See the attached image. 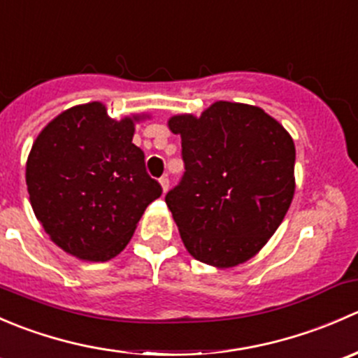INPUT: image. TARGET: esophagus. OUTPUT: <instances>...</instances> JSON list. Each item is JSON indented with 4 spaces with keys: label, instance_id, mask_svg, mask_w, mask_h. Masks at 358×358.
<instances>
[{
    "label": "esophagus",
    "instance_id": "obj_1",
    "mask_svg": "<svg viewBox=\"0 0 358 358\" xmlns=\"http://www.w3.org/2000/svg\"><path fill=\"white\" fill-rule=\"evenodd\" d=\"M159 183H161L162 194H166V192H168V189H169V180H168V176H162V178L159 180Z\"/></svg>",
    "mask_w": 358,
    "mask_h": 358
}]
</instances>
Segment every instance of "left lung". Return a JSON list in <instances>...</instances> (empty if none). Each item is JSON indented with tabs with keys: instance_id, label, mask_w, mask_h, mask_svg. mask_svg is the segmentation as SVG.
Wrapping results in <instances>:
<instances>
[{
	"instance_id": "left-lung-1",
	"label": "left lung",
	"mask_w": 358,
	"mask_h": 358,
	"mask_svg": "<svg viewBox=\"0 0 358 358\" xmlns=\"http://www.w3.org/2000/svg\"><path fill=\"white\" fill-rule=\"evenodd\" d=\"M182 138L185 175L166 204L187 251L232 268L258 255L294 197L296 149L287 129L256 106L211 103L168 119Z\"/></svg>"
}]
</instances>
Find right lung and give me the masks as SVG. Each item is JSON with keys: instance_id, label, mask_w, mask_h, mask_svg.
<instances>
[{"instance_id": "obj_1", "label": "right lung", "mask_w": 358, "mask_h": 358, "mask_svg": "<svg viewBox=\"0 0 358 358\" xmlns=\"http://www.w3.org/2000/svg\"><path fill=\"white\" fill-rule=\"evenodd\" d=\"M147 114L112 119L102 102L60 112L39 131L25 164L36 218L60 249L107 262L128 246L143 211L161 196L133 143Z\"/></svg>"}]
</instances>
